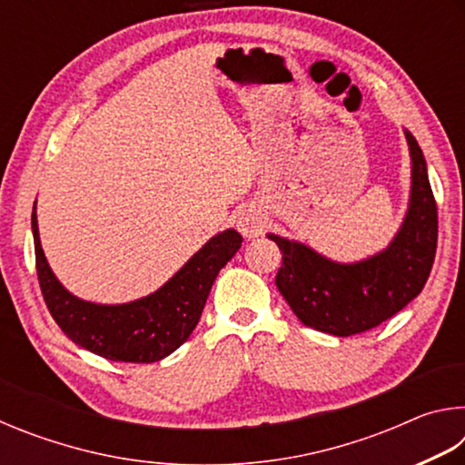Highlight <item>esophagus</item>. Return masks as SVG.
<instances>
[{"label":"esophagus","instance_id":"34e87169","mask_svg":"<svg viewBox=\"0 0 465 465\" xmlns=\"http://www.w3.org/2000/svg\"><path fill=\"white\" fill-rule=\"evenodd\" d=\"M238 230L246 235V238H256L264 230V219L258 215L256 211H243L238 217Z\"/></svg>","mask_w":465,"mask_h":465}]
</instances>
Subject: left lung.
<instances>
[{
	"instance_id": "8db88e82",
	"label": "left lung",
	"mask_w": 465,
	"mask_h": 465,
	"mask_svg": "<svg viewBox=\"0 0 465 465\" xmlns=\"http://www.w3.org/2000/svg\"><path fill=\"white\" fill-rule=\"evenodd\" d=\"M411 199L400 230L377 254L359 262H336L297 240L269 233L282 254L277 289L305 326L352 336L380 326L406 308L427 282L437 250V204L427 162L411 131Z\"/></svg>"
}]
</instances>
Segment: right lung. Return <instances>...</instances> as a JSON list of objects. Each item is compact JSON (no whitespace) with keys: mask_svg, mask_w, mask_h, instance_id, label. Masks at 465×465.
<instances>
[{"mask_svg":"<svg viewBox=\"0 0 465 465\" xmlns=\"http://www.w3.org/2000/svg\"><path fill=\"white\" fill-rule=\"evenodd\" d=\"M33 238L38 282L59 328L94 355L124 363H155L186 342L199 324L219 271L242 246V235L225 230L194 252L183 269L153 293L129 303L108 305L75 297L54 277L41 246L36 201Z\"/></svg>","mask_w":465,"mask_h":465,"instance_id":"right-lung-1","label":"right lung"}]
</instances>
